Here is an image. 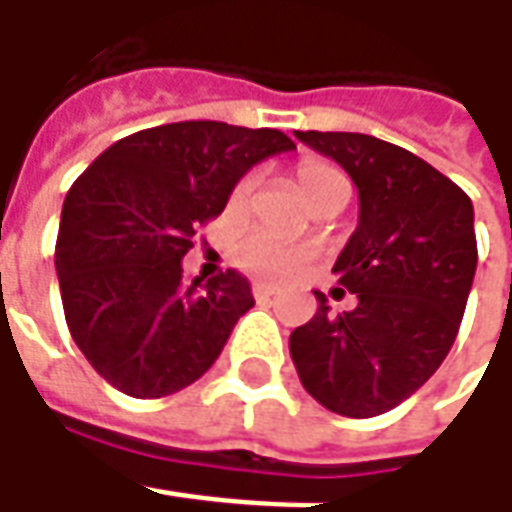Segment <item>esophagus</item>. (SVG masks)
I'll list each match as a JSON object with an SVG mask.
<instances>
[{"instance_id":"34e87169","label":"esophagus","mask_w":512,"mask_h":512,"mask_svg":"<svg viewBox=\"0 0 512 512\" xmlns=\"http://www.w3.org/2000/svg\"><path fill=\"white\" fill-rule=\"evenodd\" d=\"M276 293H279V290H276L273 285H265V282H256V285H253V296H256L259 302H267V299H273Z\"/></svg>"}]
</instances>
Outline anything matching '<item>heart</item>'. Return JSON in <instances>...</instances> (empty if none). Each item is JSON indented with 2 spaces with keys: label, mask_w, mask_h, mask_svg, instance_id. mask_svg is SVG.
Segmentation results:
<instances>
[{
  "label": "heart",
  "mask_w": 512,
  "mask_h": 512,
  "mask_svg": "<svg viewBox=\"0 0 512 512\" xmlns=\"http://www.w3.org/2000/svg\"><path fill=\"white\" fill-rule=\"evenodd\" d=\"M296 185L302 190L307 202L313 205L316 199H322L325 193L336 190V187L347 185L344 173L336 165L330 162H322V159H305L299 168H296ZM247 190H250V179L239 182L236 187V199H242ZM302 250L296 245H290L285 239L273 236V233H265V230H253V233H245L236 245H233V262L247 270V273H256V276H285L287 270L302 262Z\"/></svg>",
  "instance_id": "b5f03b06"
}]
</instances>
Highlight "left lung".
<instances>
[{"label":"left lung","instance_id":"obj_1","mask_svg":"<svg viewBox=\"0 0 512 512\" xmlns=\"http://www.w3.org/2000/svg\"><path fill=\"white\" fill-rule=\"evenodd\" d=\"M296 139L359 187V227L333 265L359 305L336 316L316 293V316L290 333V359L322 407L370 419L410 399L456 342L479 259L473 202L376 136L296 130Z\"/></svg>","mask_w":512,"mask_h":512}]
</instances>
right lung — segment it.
Returning <instances> with one entry per match:
<instances>
[{"label":"right lung","mask_w":512,"mask_h":512,"mask_svg":"<svg viewBox=\"0 0 512 512\" xmlns=\"http://www.w3.org/2000/svg\"><path fill=\"white\" fill-rule=\"evenodd\" d=\"M293 148L273 128L173 122L119 139L73 182L56 273L70 336L105 382L162 399L219 359L253 293L236 270L187 285L182 259L247 170Z\"/></svg>","instance_id":"add662e5"}]
</instances>
